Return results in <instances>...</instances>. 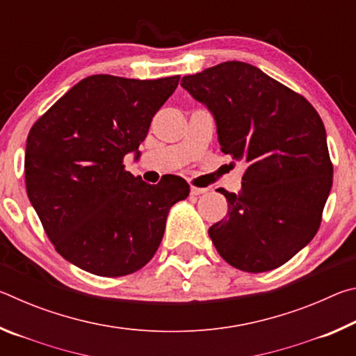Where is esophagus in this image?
Here are the masks:
<instances>
[{
	"label": "esophagus",
	"mask_w": 356,
	"mask_h": 356,
	"mask_svg": "<svg viewBox=\"0 0 356 356\" xmlns=\"http://www.w3.org/2000/svg\"><path fill=\"white\" fill-rule=\"evenodd\" d=\"M190 191H191L193 196H197V195H202V193H206L207 188H200V186H191Z\"/></svg>",
	"instance_id": "obj_1"
}]
</instances>
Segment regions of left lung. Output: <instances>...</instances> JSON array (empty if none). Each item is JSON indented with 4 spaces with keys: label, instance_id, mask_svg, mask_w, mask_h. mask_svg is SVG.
I'll return each instance as SVG.
<instances>
[{
    "label": "left lung",
    "instance_id": "1",
    "mask_svg": "<svg viewBox=\"0 0 356 356\" xmlns=\"http://www.w3.org/2000/svg\"><path fill=\"white\" fill-rule=\"evenodd\" d=\"M180 84L213 114L222 152L246 165L238 195L218 190L227 218L209 229L216 251L243 272L278 268L314 238L333 184L321 116L246 63H221Z\"/></svg>",
    "mask_w": 356,
    "mask_h": 356
}]
</instances>
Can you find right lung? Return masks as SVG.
Here are the masks:
<instances>
[{"mask_svg":"<svg viewBox=\"0 0 356 356\" xmlns=\"http://www.w3.org/2000/svg\"><path fill=\"white\" fill-rule=\"evenodd\" d=\"M179 75L134 80L91 75L76 83L29 130L26 193L55 250L92 275L118 278L143 268L159 250L174 204L190 185H156L125 171Z\"/></svg>","mask_w":356,"mask_h":356,"instance_id":"obj_1","label":"right lung"}]
</instances>
